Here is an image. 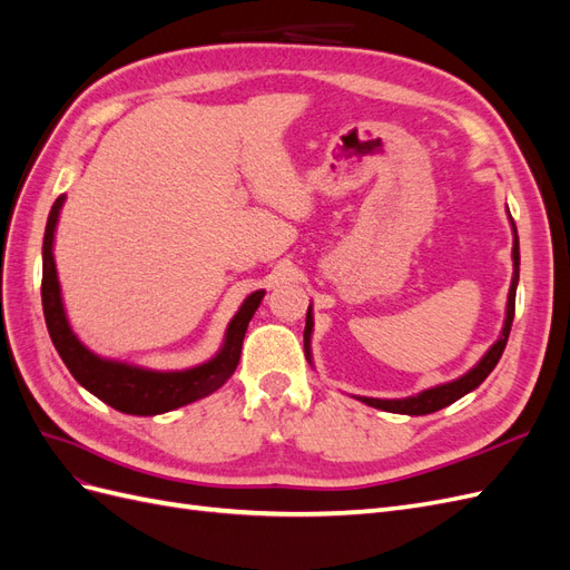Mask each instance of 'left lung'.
Instances as JSON below:
<instances>
[{
    "label": "left lung",
    "mask_w": 570,
    "mask_h": 570,
    "mask_svg": "<svg viewBox=\"0 0 570 570\" xmlns=\"http://www.w3.org/2000/svg\"><path fill=\"white\" fill-rule=\"evenodd\" d=\"M513 233H515V226H513ZM519 266H521V254H519V235H515L513 237V281H511V289H509L504 331H502V337H499L492 344L490 352L480 358V364L473 371H469L454 383L425 390L416 396H409V400H373V396H358V400L366 402L368 406L383 409V411L409 413V416H423V413H433V411H440L444 406L454 404L456 400H461L463 394H469L471 390H475L492 373V368L497 366V361L502 358V352L507 347L511 323H513V312H515V285H519ZM312 327H314V321H312V308H308V312H306V327H304V350L306 352H308V337H312Z\"/></svg>",
    "instance_id": "8db88e82"
}]
</instances>
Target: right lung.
<instances>
[{"instance_id": "obj_1", "label": "right lung", "mask_w": 570, "mask_h": 570, "mask_svg": "<svg viewBox=\"0 0 570 570\" xmlns=\"http://www.w3.org/2000/svg\"><path fill=\"white\" fill-rule=\"evenodd\" d=\"M63 197H59L51 206L47 228H45V243H42V308L45 321L51 342L63 358V364L71 371L76 381L90 390L101 402L114 406L116 411L132 413V416H154V413H166L178 406H185L202 396L216 392L228 377L235 373L239 364V354H243V340L247 333V325L264 299V289L254 292L239 306V312L228 325L226 342L223 350L209 364H202L197 368L174 371V373H159L147 371L128 364H118V361H107L92 354L88 347H82L80 340L68 327L61 292L57 281V266L55 256H51V243H55V228L59 220V209Z\"/></svg>"}]
</instances>
